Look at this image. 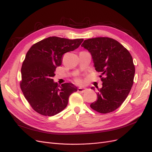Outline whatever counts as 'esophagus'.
<instances>
[{"mask_svg": "<svg viewBox=\"0 0 152 152\" xmlns=\"http://www.w3.org/2000/svg\"><path fill=\"white\" fill-rule=\"evenodd\" d=\"M86 90H87L86 88H85V87H80V88H78L77 91L79 92H82L83 93V92H85Z\"/></svg>", "mask_w": 152, "mask_h": 152, "instance_id": "1", "label": "esophagus"}]
</instances>
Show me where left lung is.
Here are the masks:
<instances>
[{
  "instance_id": "left-lung-1",
  "label": "left lung",
  "mask_w": 152,
  "mask_h": 152,
  "mask_svg": "<svg viewBox=\"0 0 152 152\" xmlns=\"http://www.w3.org/2000/svg\"><path fill=\"white\" fill-rule=\"evenodd\" d=\"M81 47L90 53L96 71L102 72L100 77L104 76L102 87H97V100L91 108L102 114L113 112L124 102L133 85V58L123 45L108 37L88 39Z\"/></svg>"
}]
</instances>
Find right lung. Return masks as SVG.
Here are the masks:
<instances>
[{"label":"right lung","mask_w":152,"mask_h":152,"mask_svg":"<svg viewBox=\"0 0 152 152\" xmlns=\"http://www.w3.org/2000/svg\"><path fill=\"white\" fill-rule=\"evenodd\" d=\"M83 39L50 37L30 48L21 67V88L32 108L43 115H54L64 109L69 96L77 90L71 83L58 85L53 81L56 67L64 53L80 47Z\"/></svg>","instance_id":"obj_1"}]
</instances>
